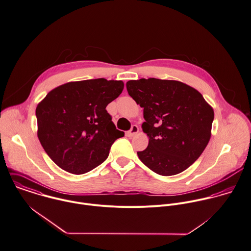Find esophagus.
Masks as SVG:
<instances>
[{
	"mask_svg": "<svg viewBox=\"0 0 251 251\" xmlns=\"http://www.w3.org/2000/svg\"><path fill=\"white\" fill-rule=\"evenodd\" d=\"M138 132H139V127H138L137 125H133V126L131 127V129L127 132V136H128V137H133V136H135Z\"/></svg>",
	"mask_w": 251,
	"mask_h": 251,
	"instance_id": "esophagus-1",
	"label": "esophagus"
}]
</instances>
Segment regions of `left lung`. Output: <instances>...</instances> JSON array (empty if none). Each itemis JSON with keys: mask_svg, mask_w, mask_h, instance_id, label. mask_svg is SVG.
<instances>
[{"mask_svg": "<svg viewBox=\"0 0 251 251\" xmlns=\"http://www.w3.org/2000/svg\"><path fill=\"white\" fill-rule=\"evenodd\" d=\"M129 95L144 108L143 131L149 147L141 161L160 176H175L190 167L210 139L212 107L199 91L176 80L141 78L126 83Z\"/></svg>", "mask_w": 251, "mask_h": 251, "instance_id": "left-lung-1", "label": "left lung"}]
</instances>
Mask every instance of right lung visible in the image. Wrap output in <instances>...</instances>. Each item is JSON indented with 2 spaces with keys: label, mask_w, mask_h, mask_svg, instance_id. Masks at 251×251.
I'll return each instance as SVG.
<instances>
[{
  "label": "right lung",
  "mask_w": 251,
  "mask_h": 251,
  "mask_svg": "<svg viewBox=\"0 0 251 251\" xmlns=\"http://www.w3.org/2000/svg\"><path fill=\"white\" fill-rule=\"evenodd\" d=\"M123 88V81L104 78L68 82L38 104V137L57 166L81 175L107 158L124 133L116 129L105 107Z\"/></svg>",
  "instance_id": "obj_1"
}]
</instances>
